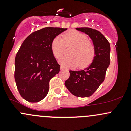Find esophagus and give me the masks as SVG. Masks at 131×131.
<instances>
[{
	"label": "esophagus",
	"mask_w": 131,
	"mask_h": 131,
	"mask_svg": "<svg viewBox=\"0 0 131 131\" xmlns=\"http://www.w3.org/2000/svg\"><path fill=\"white\" fill-rule=\"evenodd\" d=\"M64 70V68L63 67H61V70Z\"/></svg>",
	"instance_id": "34e87169"
}]
</instances>
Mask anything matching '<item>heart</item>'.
Returning <instances> with one entry per match:
<instances>
[{"label": "heart", "instance_id": "obj_1", "mask_svg": "<svg viewBox=\"0 0 131 131\" xmlns=\"http://www.w3.org/2000/svg\"><path fill=\"white\" fill-rule=\"evenodd\" d=\"M63 39L59 36L54 37L51 43V50L56 59H60L63 54L64 46H71L69 56L63 57L60 60L61 66L64 68H85L94 60L95 55V47L84 33L71 30L64 33Z\"/></svg>", "mask_w": 131, "mask_h": 131}]
</instances>
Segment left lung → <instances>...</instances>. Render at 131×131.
<instances>
[{"mask_svg": "<svg viewBox=\"0 0 131 131\" xmlns=\"http://www.w3.org/2000/svg\"><path fill=\"white\" fill-rule=\"evenodd\" d=\"M85 32L92 40L95 55L91 65L80 71H70V77L65 86L76 97L84 98L91 96L105 80L110 63V45L101 32L90 28H76Z\"/></svg>", "mask_w": 131, "mask_h": 131, "instance_id": "left-lung-1", "label": "left lung"}]
</instances>
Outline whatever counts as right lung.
Listing matches in <instances>:
<instances>
[{
    "mask_svg": "<svg viewBox=\"0 0 131 131\" xmlns=\"http://www.w3.org/2000/svg\"><path fill=\"white\" fill-rule=\"evenodd\" d=\"M67 29L47 27L31 33L16 53L15 79L19 94L28 102H39L49 92V81L60 70L51 43Z\"/></svg>",
    "mask_w": 131,
    "mask_h": 131,
    "instance_id": "add662e5",
    "label": "right lung"
}]
</instances>
